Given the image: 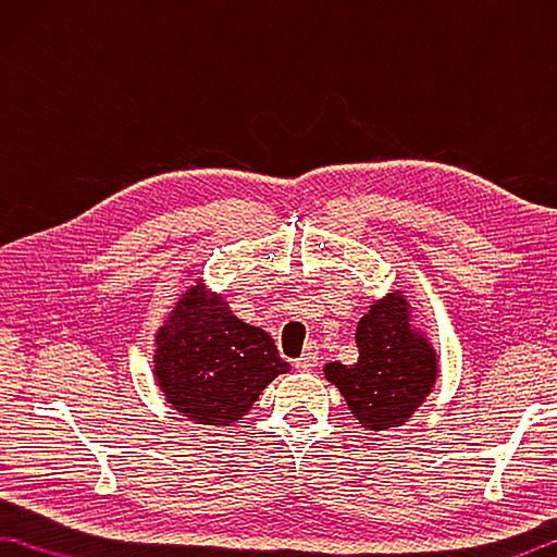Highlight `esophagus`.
<instances>
[{
	"instance_id": "34e87169",
	"label": "esophagus",
	"mask_w": 557,
	"mask_h": 557,
	"mask_svg": "<svg viewBox=\"0 0 557 557\" xmlns=\"http://www.w3.org/2000/svg\"><path fill=\"white\" fill-rule=\"evenodd\" d=\"M318 359H320L318 347L315 345H308L306 352L300 355L294 364H296V369H300V372H310V369L318 367Z\"/></svg>"
}]
</instances>
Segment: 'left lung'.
<instances>
[{"label":"left lung","instance_id":"1","mask_svg":"<svg viewBox=\"0 0 557 557\" xmlns=\"http://www.w3.org/2000/svg\"><path fill=\"white\" fill-rule=\"evenodd\" d=\"M357 364L325 367L349 411L369 431L396 428L416 411L435 382V352L413 333L404 296L379 300L357 325Z\"/></svg>","mask_w":557,"mask_h":557}]
</instances>
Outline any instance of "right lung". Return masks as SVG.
Returning <instances> with one entry per match:
<instances>
[{"label": "right lung", "mask_w": 557, "mask_h": 557, "mask_svg": "<svg viewBox=\"0 0 557 557\" xmlns=\"http://www.w3.org/2000/svg\"><path fill=\"white\" fill-rule=\"evenodd\" d=\"M153 367L175 411L210 425L239 421L271 379L288 372L263 330L242 323L200 286L183 294L161 327Z\"/></svg>", "instance_id": "obj_1"}]
</instances>
